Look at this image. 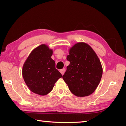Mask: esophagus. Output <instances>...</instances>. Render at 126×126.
Segmentation results:
<instances>
[{"label":"esophagus","mask_w":126,"mask_h":126,"mask_svg":"<svg viewBox=\"0 0 126 126\" xmlns=\"http://www.w3.org/2000/svg\"><path fill=\"white\" fill-rule=\"evenodd\" d=\"M65 71V68H63V69H61V71H60V72L61 73V74H62V75H63Z\"/></svg>","instance_id":"1"}]
</instances>
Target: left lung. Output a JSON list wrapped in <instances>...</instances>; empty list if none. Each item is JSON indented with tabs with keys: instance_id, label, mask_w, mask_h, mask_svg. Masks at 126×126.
Listing matches in <instances>:
<instances>
[{
	"instance_id": "8db88e82",
	"label": "left lung",
	"mask_w": 126,
	"mask_h": 126,
	"mask_svg": "<svg viewBox=\"0 0 126 126\" xmlns=\"http://www.w3.org/2000/svg\"><path fill=\"white\" fill-rule=\"evenodd\" d=\"M67 59L70 62L63 79L69 91L77 97L92 94L98 86L103 68L98 57L91 47L79 42L69 49Z\"/></svg>"
}]
</instances>
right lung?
<instances>
[{
    "label": "right lung",
    "mask_w": 126,
    "mask_h": 126,
    "mask_svg": "<svg viewBox=\"0 0 126 126\" xmlns=\"http://www.w3.org/2000/svg\"><path fill=\"white\" fill-rule=\"evenodd\" d=\"M53 49L45 44L34 49L23 65L22 76L29 90L40 95L50 93L62 77L51 57Z\"/></svg>",
    "instance_id": "add662e5"
}]
</instances>
